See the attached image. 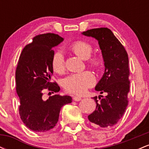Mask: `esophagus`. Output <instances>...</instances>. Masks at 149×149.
Masks as SVG:
<instances>
[{"mask_svg":"<svg viewBox=\"0 0 149 149\" xmlns=\"http://www.w3.org/2000/svg\"><path fill=\"white\" fill-rule=\"evenodd\" d=\"M73 100L74 101H76V102H79V101L82 100V98L80 97H78V96H73Z\"/></svg>","mask_w":149,"mask_h":149,"instance_id":"1","label":"esophagus"}]
</instances>
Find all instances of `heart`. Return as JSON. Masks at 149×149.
I'll use <instances>...</instances> for the list:
<instances>
[{
	"label": "heart",
	"instance_id": "heart-1",
	"mask_svg": "<svg viewBox=\"0 0 149 149\" xmlns=\"http://www.w3.org/2000/svg\"><path fill=\"white\" fill-rule=\"evenodd\" d=\"M70 49L78 57L88 59L91 56L93 48L90 42L85 40H77L70 46ZM89 64L95 68H100L103 64L102 58L95 56L89 59ZM52 69L55 72L61 73L65 70V59L61 52L54 53L52 60ZM95 77L90 71L73 73L67 76L63 81V86L70 93L81 95L95 83Z\"/></svg>",
	"mask_w": 149,
	"mask_h": 149
}]
</instances>
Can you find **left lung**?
<instances>
[{"label": "left lung", "mask_w": 149, "mask_h": 149, "mask_svg": "<svg viewBox=\"0 0 149 149\" xmlns=\"http://www.w3.org/2000/svg\"><path fill=\"white\" fill-rule=\"evenodd\" d=\"M82 34L98 40L105 66L103 76L95 90L107 95L104 98L100 95V102L97 97H92L97 107L88 116V119L95 127H112L123 117L128 105L130 70L127 53L109 29H92Z\"/></svg>", "instance_id": "8db88e82"}]
</instances>
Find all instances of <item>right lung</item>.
Masks as SVG:
<instances>
[{
	"instance_id": "right-lung-1",
	"label": "right lung",
	"mask_w": 149,
	"mask_h": 149,
	"mask_svg": "<svg viewBox=\"0 0 149 149\" xmlns=\"http://www.w3.org/2000/svg\"><path fill=\"white\" fill-rule=\"evenodd\" d=\"M64 38L57 34H40L26 45L20 54L15 71L16 90L20 100V118L27 127L37 132H45L57 125L61 108L70 104V96L55 94L43 100L42 90L57 93V83L51 82L53 73V47Z\"/></svg>"
}]
</instances>
